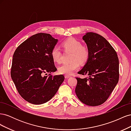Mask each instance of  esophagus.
I'll return each instance as SVG.
<instances>
[{
  "label": "esophagus",
  "instance_id": "esophagus-1",
  "mask_svg": "<svg viewBox=\"0 0 131 131\" xmlns=\"http://www.w3.org/2000/svg\"><path fill=\"white\" fill-rule=\"evenodd\" d=\"M64 77H65L66 79H68V78L71 77V76H70V75H65Z\"/></svg>",
  "mask_w": 131,
  "mask_h": 131
}]
</instances>
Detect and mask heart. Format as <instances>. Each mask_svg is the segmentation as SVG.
Masks as SVG:
<instances>
[{
    "label": "heart",
    "instance_id": "b5f03b06",
    "mask_svg": "<svg viewBox=\"0 0 131 131\" xmlns=\"http://www.w3.org/2000/svg\"><path fill=\"white\" fill-rule=\"evenodd\" d=\"M64 50L72 52L71 62L64 63L58 67V72L61 74L70 75L80 67V62L84 64L88 61L90 52L88 47L82 45L81 42L74 38H69L62 43ZM51 56L53 60L57 63L61 62V51L58 47L54 46L51 50Z\"/></svg>",
    "mask_w": 131,
    "mask_h": 131
}]
</instances>
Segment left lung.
Here are the masks:
<instances>
[{
	"label": "left lung",
	"mask_w": 131,
	"mask_h": 131,
	"mask_svg": "<svg viewBox=\"0 0 131 131\" xmlns=\"http://www.w3.org/2000/svg\"><path fill=\"white\" fill-rule=\"evenodd\" d=\"M82 39L89 50L90 56L78 73L88 77L77 78L75 93L85 104L98 106L108 100L117 84L119 61L115 50L101 35L88 32Z\"/></svg>",
	"instance_id": "obj_1"
}]
</instances>
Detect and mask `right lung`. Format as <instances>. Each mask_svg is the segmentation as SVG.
<instances>
[{"instance_id": "right-lung-1", "label": "right lung", "mask_w": 131, "mask_h": 131, "mask_svg": "<svg viewBox=\"0 0 131 131\" xmlns=\"http://www.w3.org/2000/svg\"><path fill=\"white\" fill-rule=\"evenodd\" d=\"M57 42L50 34L40 33L27 39L15 51L11 77L19 94L30 103L50 101L64 80L63 75L43 76L57 70L51 52Z\"/></svg>"}]
</instances>
